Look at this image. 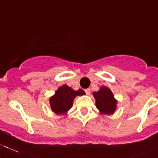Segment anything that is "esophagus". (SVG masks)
<instances>
[{
	"mask_svg": "<svg viewBox=\"0 0 158 158\" xmlns=\"http://www.w3.org/2000/svg\"><path fill=\"white\" fill-rule=\"evenodd\" d=\"M85 94H90V89L89 88H88V89H85Z\"/></svg>",
	"mask_w": 158,
	"mask_h": 158,
	"instance_id": "esophagus-1",
	"label": "esophagus"
}]
</instances>
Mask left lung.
Wrapping results in <instances>:
<instances>
[{"instance_id": "1", "label": "left lung", "mask_w": 158, "mask_h": 158, "mask_svg": "<svg viewBox=\"0 0 158 158\" xmlns=\"http://www.w3.org/2000/svg\"><path fill=\"white\" fill-rule=\"evenodd\" d=\"M97 108L101 113L111 114L116 109V100H114V95L111 91L106 87H102L100 90L94 93Z\"/></svg>"}]
</instances>
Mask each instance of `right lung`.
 Instances as JSON below:
<instances>
[{
  "mask_svg": "<svg viewBox=\"0 0 158 158\" xmlns=\"http://www.w3.org/2000/svg\"><path fill=\"white\" fill-rule=\"evenodd\" d=\"M83 94H85V92L81 89L75 91L67 85H64L58 89L54 96L50 98L51 107L56 114H64L73 106V102L75 97Z\"/></svg>",
  "mask_w": 158,
  "mask_h": 158,
  "instance_id": "obj_1",
  "label": "right lung"
}]
</instances>
